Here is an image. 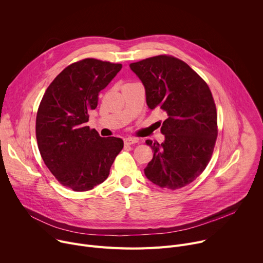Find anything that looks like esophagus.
I'll return each instance as SVG.
<instances>
[{
	"label": "esophagus",
	"instance_id": "34e87169",
	"mask_svg": "<svg viewBox=\"0 0 263 263\" xmlns=\"http://www.w3.org/2000/svg\"><path fill=\"white\" fill-rule=\"evenodd\" d=\"M124 142L126 145H133V144H136V142H138V139L133 138V137H127V138L124 139Z\"/></svg>",
	"mask_w": 263,
	"mask_h": 263
}]
</instances>
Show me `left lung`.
Returning a JSON list of instances; mask_svg holds the SVG:
<instances>
[{
    "mask_svg": "<svg viewBox=\"0 0 263 263\" xmlns=\"http://www.w3.org/2000/svg\"><path fill=\"white\" fill-rule=\"evenodd\" d=\"M145 87L151 110L164 112L162 144L146 140L154 151L146 177L161 187L176 190L205 169L217 137V113L205 82L184 62L158 55L130 64Z\"/></svg>",
    "mask_w": 263,
    "mask_h": 263,
    "instance_id": "obj_1",
    "label": "left lung"
}]
</instances>
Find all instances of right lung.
Returning <instances> with one entry per match:
<instances>
[{"label":"right lung","instance_id":"1","mask_svg":"<svg viewBox=\"0 0 263 263\" xmlns=\"http://www.w3.org/2000/svg\"><path fill=\"white\" fill-rule=\"evenodd\" d=\"M122 69L95 59L65 68L47 88L36 114V140L47 168L66 187L84 192L105 181L124 148L118 137H101L87 126L99 93Z\"/></svg>","mask_w":263,"mask_h":263}]
</instances>
